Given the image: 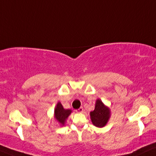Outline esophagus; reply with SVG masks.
Here are the masks:
<instances>
[{"mask_svg": "<svg viewBox=\"0 0 156 156\" xmlns=\"http://www.w3.org/2000/svg\"><path fill=\"white\" fill-rule=\"evenodd\" d=\"M76 112H78V113H82L84 111V108H83V107H80V108H78L77 110L76 111Z\"/></svg>", "mask_w": 156, "mask_h": 156, "instance_id": "esophagus-1", "label": "esophagus"}]
</instances>
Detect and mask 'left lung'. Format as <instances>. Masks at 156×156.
<instances>
[{"label": "left lung", "mask_w": 156, "mask_h": 156, "mask_svg": "<svg viewBox=\"0 0 156 156\" xmlns=\"http://www.w3.org/2000/svg\"><path fill=\"white\" fill-rule=\"evenodd\" d=\"M110 117V110L102 103L101 100H97L95 110L90 112L92 122L97 127H103L108 122Z\"/></svg>", "instance_id": "left-lung-1"}]
</instances>
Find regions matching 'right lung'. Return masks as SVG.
<instances>
[{
    "mask_svg": "<svg viewBox=\"0 0 156 156\" xmlns=\"http://www.w3.org/2000/svg\"><path fill=\"white\" fill-rule=\"evenodd\" d=\"M72 113L71 110H67V109H64L61 105V103H58L55 107V117L57 119L58 122H60L61 124H64L65 121L68 118L69 114Z\"/></svg>",
    "mask_w": 156,
    "mask_h": 156,
    "instance_id": "add662e5",
    "label": "right lung"
}]
</instances>
